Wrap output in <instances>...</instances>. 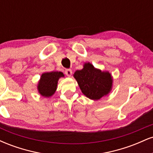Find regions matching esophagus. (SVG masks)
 <instances>
[{
	"instance_id": "1",
	"label": "esophagus",
	"mask_w": 153,
	"mask_h": 153,
	"mask_svg": "<svg viewBox=\"0 0 153 153\" xmlns=\"http://www.w3.org/2000/svg\"><path fill=\"white\" fill-rule=\"evenodd\" d=\"M65 73L67 76L71 77L72 75V73H73V72H72L71 69H65Z\"/></svg>"
}]
</instances>
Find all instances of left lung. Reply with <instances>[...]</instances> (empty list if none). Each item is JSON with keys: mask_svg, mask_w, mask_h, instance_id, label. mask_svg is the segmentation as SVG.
<instances>
[{"mask_svg": "<svg viewBox=\"0 0 153 153\" xmlns=\"http://www.w3.org/2000/svg\"><path fill=\"white\" fill-rule=\"evenodd\" d=\"M82 93L92 100H99L109 93L111 89L112 78L108 72L96 69L88 62L80 71L74 73Z\"/></svg>", "mask_w": 153, "mask_h": 153, "instance_id": "left-lung-1", "label": "left lung"}]
</instances>
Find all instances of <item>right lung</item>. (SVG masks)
Here are the masks:
<instances>
[{"instance_id":"obj_1","label":"right lung","mask_w":153,"mask_h":153,"mask_svg":"<svg viewBox=\"0 0 153 153\" xmlns=\"http://www.w3.org/2000/svg\"><path fill=\"white\" fill-rule=\"evenodd\" d=\"M60 77H64V75L61 72L43 73L39 82V93L45 97L52 96L57 89V81Z\"/></svg>"}]
</instances>
